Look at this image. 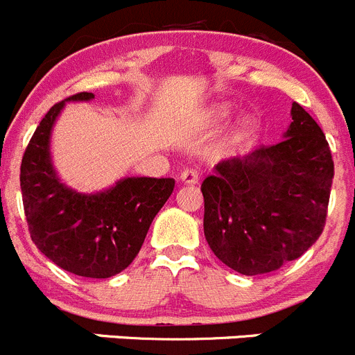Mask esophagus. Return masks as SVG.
<instances>
[{
	"label": "esophagus",
	"mask_w": 355,
	"mask_h": 355,
	"mask_svg": "<svg viewBox=\"0 0 355 355\" xmlns=\"http://www.w3.org/2000/svg\"><path fill=\"white\" fill-rule=\"evenodd\" d=\"M180 180L182 184H198V180H200V171L198 170H193V168H185L184 171L180 173Z\"/></svg>",
	"instance_id": "esophagus-1"
}]
</instances>
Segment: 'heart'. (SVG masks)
Masks as SVG:
<instances>
[{
    "mask_svg": "<svg viewBox=\"0 0 355 355\" xmlns=\"http://www.w3.org/2000/svg\"><path fill=\"white\" fill-rule=\"evenodd\" d=\"M232 113V107L226 106V104H221V106H216L210 113V118H212L214 122H223L226 118L230 116ZM254 130V120L253 118H242L241 122L237 123L235 130H233V139L235 141H244L251 136V132Z\"/></svg>",
    "mask_w": 355,
    "mask_h": 355,
    "instance_id": "b5f03b06",
    "label": "heart"
}]
</instances>
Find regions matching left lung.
<instances>
[{
  "label": "left lung",
  "instance_id": "left-lung-1",
  "mask_svg": "<svg viewBox=\"0 0 355 355\" xmlns=\"http://www.w3.org/2000/svg\"><path fill=\"white\" fill-rule=\"evenodd\" d=\"M333 177L325 134L293 102L285 138L221 161L201 184L210 249L244 276L272 272L295 260L324 230Z\"/></svg>",
  "mask_w": 355,
  "mask_h": 355
}]
</instances>
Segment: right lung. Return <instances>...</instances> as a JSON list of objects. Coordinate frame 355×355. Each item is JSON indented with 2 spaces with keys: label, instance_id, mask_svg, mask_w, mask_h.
<instances>
[{
  "label": "right lung",
  "instance_id": "add662e5",
  "mask_svg": "<svg viewBox=\"0 0 355 355\" xmlns=\"http://www.w3.org/2000/svg\"><path fill=\"white\" fill-rule=\"evenodd\" d=\"M92 98L94 94L81 92L47 111L22 155L21 191L28 230L40 253L76 276L104 279L127 269L139 253L175 180L127 177L94 194L67 187L51 161V130L65 102Z\"/></svg>",
  "mask_w": 355,
  "mask_h": 355
}]
</instances>
